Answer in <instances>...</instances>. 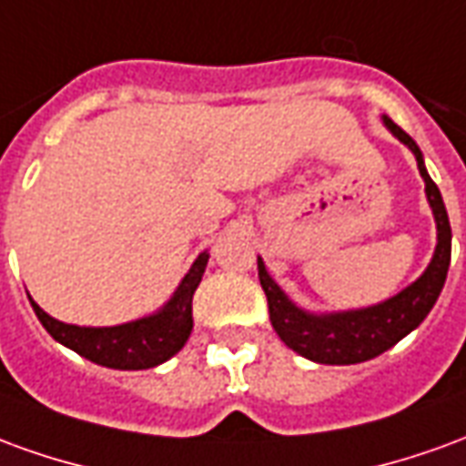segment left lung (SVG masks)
I'll return each instance as SVG.
<instances>
[{"label":"left lung","mask_w":466,"mask_h":466,"mask_svg":"<svg viewBox=\"0 0 466 466\" xmlns=\"http://www.w3.org/2000/svg\"><path fill=\"white\" fill-rule=\"evenodd\" d=\"M381 124L414 154L417 169L424 179L427 202L437 224V247L427 269L410 287H404L401 292L380 304L361 307V309H344V312H309L289 299V294L267 272L262 257H257L259 282L267 294L274 332L279 334V339L289 350L317 364H360V361L380 357L381 351L391 350L424 322V317L431 312V307L440 297L444 279H447V269H450V217H447L437 184L431 182L430 172L424 167L421 149L390 116H381Z\"/></svg>","instance_id":"1"}]
</instances>
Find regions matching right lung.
Instances as JSON below:
<instances>
[{
    "label": "right lung",
    "instance_id": "1",
    "mask_svg": "<svg viewBox=\"0 0 466 466\" xmlns=\"http://www.w3.org/2000/svg\"><path fill=\"white\" fill-rule=\"evenodd\" d=\"M209 262V252H202L189 272L184 274L179 287L154 314L115 324V327H79L59 322L29 297L36 319L56 342L65 344L79 357L109 367V370H152L162 361L172 360L192 334V297L202 282V274Z\"/></svg>",
    "mask_w": 466,
    "mask_h": 466
}]
</instances>
